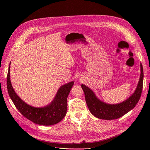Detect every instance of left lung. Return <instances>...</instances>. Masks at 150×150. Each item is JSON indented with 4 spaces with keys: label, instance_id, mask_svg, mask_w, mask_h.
Listing matches in <instances>:
<instances>
[{
    "label": "left lung",
    "instance_id": "8db88e82",
    "mask_svg": "<svg viewBox=\"0 0 150 150\" xmlns=\"http://www.w3.org/2000/svg\"><path fill=\"white\" fill-rule=\"evenodd\" d=\"M144 70L140 63V75L137 88L132 95L127 100L117 104H108L101 101L89 88L81 84L86 102L91 114L103 120H114L120 118L129 112L136 106L140 98L143 88Z\"/></svg>",
    "mask_w": 150,
    "mask_h": 150
}]
</instances>
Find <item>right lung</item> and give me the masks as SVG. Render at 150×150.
<instances>
[{
	"instance_id": "1",
	"label": "right lung",
	"mask_w": 150,
	"mask_h": 150,
	"mask_svg": "<svg viewBox=\"0 0 150 150\" xmlns=\"http://www.w3.org/2000/svg\"><path fill=\"white\" fill-rule=\"evenodd\" d=\"M6 84L10 98L18 111L23 116L36 124L50 126L58 123L66 115L67 98L74 82L71 81L61 86L51 103L41 108L28 105L16 93L10 80V64L7 74Z\"/></svg>"
}]
</instances>
